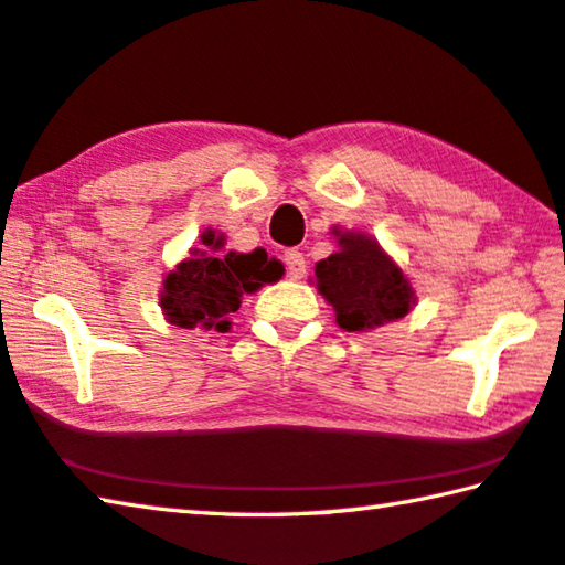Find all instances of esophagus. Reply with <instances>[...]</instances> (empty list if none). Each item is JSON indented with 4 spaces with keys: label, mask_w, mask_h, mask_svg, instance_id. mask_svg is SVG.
Listing matches in <instances>:
<instances>
[{
    "label": "esophagus",
    "mask_w": 565,
    "mask_h": 565,
    "mask_svg": "<svg viewBox=\"0 0 565 565\" xmlns=\"http://www.w3.org/2000/svg\"><path fill=\"white\" fill-rule=\"evenodd\" d=\"M284 264H286V274L291 276V279H303L306 274V259L301 252H296V248H291V252L284 254Z\"/></svg>",
    "instance_id": "1"
}]
</instances>
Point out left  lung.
Returning a JSON list of instances; mask_svg holds the SVG:
<instances>
[{"mask_svg":"<svg viewBox=\"0 0 565 565\" xmlns=\"http://www.w3.org/2000/svg\"><path fill=\"white\" fill-rule=\"evenodd\" d=\"M339 252L317 264V289L337 311V323L347 331H366L404 319L416 303L406 274L361 232L333 228Z\"/></svg>","mask_w":565,"mask_h":565,"instance_id":"left-lung-1","label":"left lung"}]
</instances>
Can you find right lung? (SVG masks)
Returning <instances> with one entry per match:
<instances>
[{
	"label": "right lung",
	"instance_id": "obj_1",
	"mask_svg": "<svg viewBox=\"0 0 565 565\" xmlns=\"http://www.w3.org/2000/svg\"><path fill=\"white\" fill-rule=\"evenodd\" d=\"M202 244L213 252L194 248L189 259L177 264L167 274L159 303L167 321L179 329L202 327L224 333L232 329L228 313L242 306L244 294L281 279L284 269L276 259L269 262L264 248H254L252 254H216L222 252L224 236H216L212 228L202 234Z\"/></svg>",
	"mask_w": 565,
	"mask_h": 565
}]
</instances>
